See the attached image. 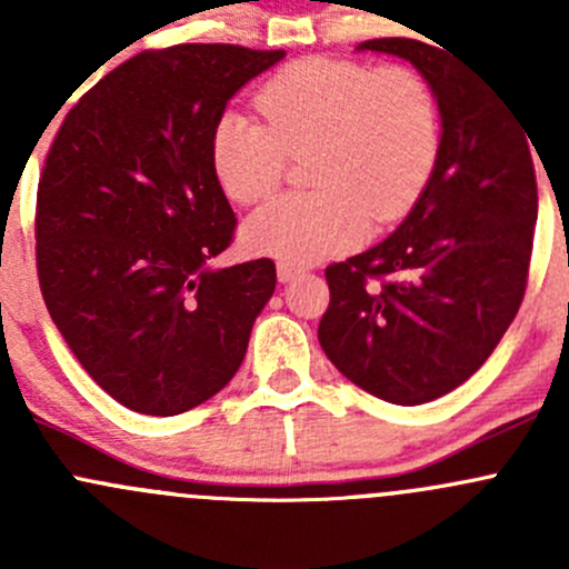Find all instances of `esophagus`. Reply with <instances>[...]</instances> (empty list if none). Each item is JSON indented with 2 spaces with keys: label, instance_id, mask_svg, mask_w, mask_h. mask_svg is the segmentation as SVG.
<instances>
[{
  "label": "esophagus",
  "instance_id": "1",
  "mask_svg": "<svg viewBox=\"0 0 569 569\" xmlns=\"http://www.w3.org/2000/svg\"><path fill=\"white\" fill-rule=\"evenodd\" d=\"M297 274H302V269L297 267V263L278 261V280H280V283H289V280H295Z\"/></svg>",
  "mask_w": 569,
  "mask_h": 569
}]
</instances>
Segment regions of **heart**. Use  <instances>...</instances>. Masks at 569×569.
<instances>
[{"label":"heart","mask_w":569,"mask_h":569,"mask_svg":"<svg viewBox=\"0 0 569 569\" xmlns=\"http://www.w3.org/2000/svg\"><path fill=\"white\" fill-rule=\"evenodd\" d=\"M256 107L267 123L228 109L211 129L222 192L258 203L302 153L317 192L258 209L242 231L252 252L319 261L358 248L369 220L386 226L412 209L438 162V99L412 68L306 57L269 77Z\"/></svg>","instance_id":"heart-1"}]
</instances>
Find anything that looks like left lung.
I'll return each instance as SVG.
<instances>
[{
    "label": "left lung",
    "mask_w": 569,
    "mask_h": 569,
    "mask_svg": "<svg viewBox=\"0 0 569 569\" xmlns=\"http://www.w3.org/2000/svg\"><path fill=\"white\" fill-rule=\"evenodd\" d=\"M438 46H358L412 62L443 131L405 222L325 269L330 306L319 321L321 349L347 380L407 407L455 391L490 358L523 302L537 226L529 131L468 62Z\"/></svg>",
    "instance_id": "1"
}]
</instances>
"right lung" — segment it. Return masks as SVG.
<instances>
[{"label": "right lung", "instance_id": "right-lung-1", "mask_svg": "<svg viewBox=\"0 0 569 569\" xmlns=\"http://www.w3.org/2000/svg\"><path fill=\"white\" fill-rule=\"evenodd\" d=\"M283 54L142 51L73 104L49 148L36 211L43 302L82 369L142 416H178L222 391L274 291L269 258L209 267L237 228L211 129Z\"/></svg>", "mask_w": 569, "mask_h": 569}]
</instances>
